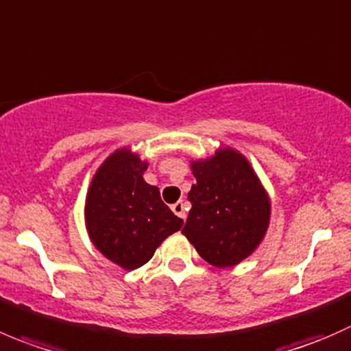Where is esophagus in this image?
<instances>
[{
  "instance_id": "obj_1",
  "label": "esophagus",
  "mask_w": 351,
  "mask_h": 351,
  "mask_svg": "<svg viewBox=\"0 0 351 351\" xmlns=\"http://www.w3.org/2000/svg\"><path fill=\"white\" fill-rule=\"evenodd\" d=\"M186 203H182V201H177V203L172 204V211L177 215L179 218H182V220H186Z\"/></svg>"
}]
</instances>
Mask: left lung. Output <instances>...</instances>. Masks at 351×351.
<instances>
[{
	"mask_svg": "<svg viewBox=\"0 0 351 351\" xmlns=\"http://www.w3.org/2000/svg\"><path fill=\"white\" fill-rule=\"evenodd\" d=\"M196 182L182 234L217 268H230L258 249L269 225L271 204L247 158L232 148L191 164Z\"/></svg>",
	"mask_w": 351,
	"mask_h": 351,
	"instance_id": "obj_1",
	"label": "left lung"
}]
</instances>
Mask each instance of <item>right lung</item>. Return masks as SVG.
<instances>
[{"label":"right lung","instance_id":"right-lung-1","mask_svg":"<svg viewBox=\"0 0 351 351\" xmlns=\"http://www.w3.org/2000/svg\"><path fill=\"white\" fill-rule=\"evenodd\" d=\"M147 167L128 148L114 152L93 176L85 201L90 241L128 271L147 265L155 249L182 227L158 187L145 182Z\"/></svg>","mask_w":351,"mask_h":351}]
</instances>
